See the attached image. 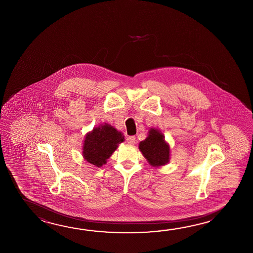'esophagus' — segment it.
I'll use <instances>...</instances> for the list:
<instances>
[{"mask_svg": "<svg viewBox=\"0 0 253 253\" xmlns=\"http://www.w3.org/2000/svg\"><path fill=\"white\" fill-rule=\"evenodd\" d=\"M127 142L130 145H134L136 143V138L134 136H129L127 138Z\"/></svg>", "mask_w": 253, "mask_h": 253, "instance_id": "obj_1", "label": "esophagus"}]
</instances>
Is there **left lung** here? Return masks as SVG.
Instances as JSON below:
<instances>
[{
  "instance_id": "8db88e82",
  "label": "left lung",
  "mask_w": 253,
  "mask_h": 253,
  "mask_svg": "<svg viewBox=\"0 0 253 253\" xmlns=\"http://www.w3.org/2000/svg\"><path fill=\"white\" fill-rule=\"evenodd\" d=\"M139 150L154 168L167 165L170 160V146L166 141L163 133L156 128H150L148 137L139 142Z\"/></svg>"
}]
</instances>
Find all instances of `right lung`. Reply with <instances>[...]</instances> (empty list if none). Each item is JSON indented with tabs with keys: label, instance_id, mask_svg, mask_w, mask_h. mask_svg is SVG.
Listing matches in <instances>:
<instances>
[{
	"label": "right lung",
	"instance_id": "obj_1",
	"mask_svg": "<svg viewBox=\"0 0 253 253\" xmlns=\"http://www.w3.org/2000/svg\"><path fill=\"white\" fill-rule=\"evenodd\" d=\"M124 141V136L111 124L104 123L94 127L85 134L83 143L82 155L88 163L100 168Z\"/></svg>",
	"mask_w": 253,
	"mask_h": 253
}]
</instances>
